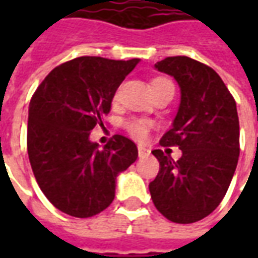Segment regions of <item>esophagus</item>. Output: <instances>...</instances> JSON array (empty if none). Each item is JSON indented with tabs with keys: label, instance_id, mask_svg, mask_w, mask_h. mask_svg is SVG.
Listing matches in <instances>:
<instances>
[{
	"label": "esophagus",
	"instance_id": "esophagus-1",
	"mask_svg": "<svg viewBox=\"0 0 258 258\" xmlns=\"http://www.w3.org/2000/svg\"><path fill=\"white\" fill-rule=\"evenodd\" d=\"M138 155H140V157H145L149 155V151L146 149L145 146H138Z\"/></svg>",
	"mask_w": 258,
	"mask_h": 258
}]
</instances>
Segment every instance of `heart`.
Instances as JSON below:
<instances>
[{"instance_id": "obj_1", "label": "heart", "mask_w": 258, "mask_h": 258, "mask_svg": "<svg viewBox=\"0 0 258 258\" xmlns=\"http://www.w3.org/2000/svg\"><path fill=\"white\" fill-rule=\"evenodd\" d=\"M168 84H171V83L166 79L152 80V92H156V91H159L160 88H163V87H166V85ZM125 128H127V131H128L130 134L134 137L135 140H144V138H146L148 131H149V124H148V121H145V120L133 118V120H128V121L125 123Z\"/></svg>"}]
</instances>
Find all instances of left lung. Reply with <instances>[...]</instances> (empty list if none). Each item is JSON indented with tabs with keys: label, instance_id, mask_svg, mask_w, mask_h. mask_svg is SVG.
<instances>
[{
	"label": "left lung",
	"instance_id": "left-lung-1",
	"mask_svg": "<svg viewBox=\"0 0 258 258\" xmlns=\"http://www.w3.org/2000/svg\"><path fill=\"white\" fill-rule=\"evenodd\" d=\"M155 68L173 76L181 102L173 127L162 146H178L175 162L162 149L152 153L160 163L149 184L153 205L167 220L190 224L216 210L227 194L239 159L236 102L221 77L209 66L188 56H170Z\"/></svg>",
	"mask_w": 258,
	"mask_h": 258
}]
</instances>
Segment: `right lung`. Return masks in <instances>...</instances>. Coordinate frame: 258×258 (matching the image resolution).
Segmentation results:
<instances>
[{
    "instance_id": "right-lung-1",
    "label": "right lung",
    "mask_w": 258,
    "mask_h": 258,
    "mask_svg": "<svg viewBox=\"0 0 258 258\" xmlns=\"http://www.w3.org/2000/svg\"><path fill=\"white\" fill-rule=\"evenodd\" d=\"M140 59L80 56L55 68L29 106L27 153L37 184L58 210L77 218L101 213L114 199L116 178L138 157L134 142L114 135L103 148L91 130L103 125L112 99Z\"/></svg>"
}]
</instances>
